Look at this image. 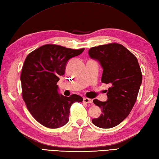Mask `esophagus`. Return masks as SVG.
Listing matches in <instances>:
<instances>
[{
    "mask_svg": "<svg viewBox=\"0 0 159 159\" xmlns=\"http://www.w3.org/2000/svg\"><path fill=\"white\" fill-rule=\"evenodd\" d=\"M83 102L85 103H89L92 104V100L88 98H83Z\"/></svg>",
    "mask_w": 159,
    "mask_h": 159,
    "instance_id": "34e87169",
    "label": "esophagus"
}]
</instances>
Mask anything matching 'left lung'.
<instances>
[{
	"mask_svg": "<svg viewBox=\"0 0 159 159\" xmlns=\"http://www.w3.org/2000/svg\"><path fill=\"white\" fill-rule=\"evenodd\" d=\"M88 54L102 67L101 81L111 86L106 102L93 100L102 114L93 119L92 123L101 128L115 127L129 115L136 102L142 83L139 63L133 53L116 43L92 47Z\"/></svg>",
	"mask_w": 159,
	"mask_h": 159,
	"instance_id": "8db88e82",
	"label": "left lung"
}]
</instances>
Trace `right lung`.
Returning a JSON list of instances; mask_svg holds the SVG:
<instances>
[{
	"label": "right lung",
	"instance_id": "obj_1",
	"mask_svg": "<svg viewBox=\"0 0 159 159\" xmlns=\"http://www.w3.org/2000/svg\"><path fill=\"white\" fill-rule=\"evenodd\" d=\"M84 50L46 44L26 57L20 76L22 98L33 117L45 127L58 128L66 125L70 107L83 101L76 94L66 97L59 93L57 83L65 73L68 61Z\"/></svg>",
	"mask_w": 159,
	"mask_h": 159
}]
</instances>
